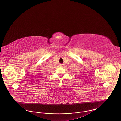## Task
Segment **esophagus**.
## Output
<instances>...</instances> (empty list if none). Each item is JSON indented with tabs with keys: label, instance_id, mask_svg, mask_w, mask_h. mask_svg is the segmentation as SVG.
<instances>
[{
	"label": "esophagus",
	"instance_id": "1",
	"mask_svg": "<svg viewBox=\"0 0 121 121\" xmlns=\"http://www.w3.org/2000/svg\"><path fill=\"white\" fill-rule=\"evenodd\" d=\"M60 66H63V64H61V65H60Z\"/></svg>",
	"mask_w": 121,
	"mask_h": 121
}]
</instances>
